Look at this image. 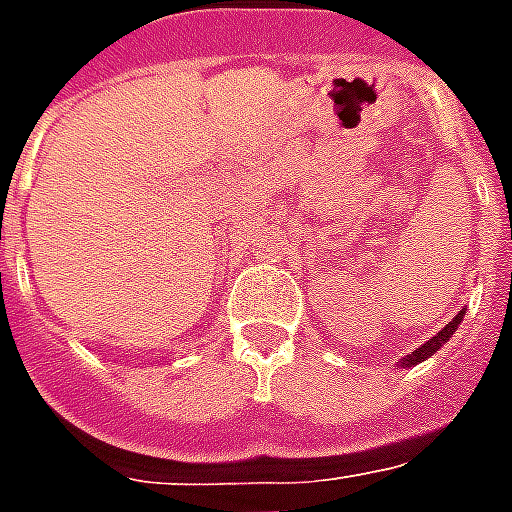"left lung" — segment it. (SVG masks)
Listing matches in <instances>:
<instances>
[{"label":"left lung","mask_w":512,"mask_h":512,"mask_svg":"<svg viewBox=\"0 0 512 512\" xmlns=\"http://www.w3.org/2000/svg\"><path fill=\"white\" fill-rule=\"evenodd\" d=\"M461 321H463V312H458V315H455V318H452V321L447 323V326H444V329H441L439 334H436V337H430L428 343L422 345V348H417V351H411V354H408L406 359L400 362V365L411 367V365H419V362H425V359H430V356L436 354L441 345L447 343L452 334H455V329H458V323H461Z\"/></svg>","instance_id":"left-lung-1"}]
</instances>
